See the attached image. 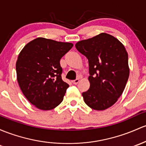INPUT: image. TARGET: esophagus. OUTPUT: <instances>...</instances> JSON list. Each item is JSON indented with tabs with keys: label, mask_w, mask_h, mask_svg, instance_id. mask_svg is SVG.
Segmentation results:
<instances>
[{
	"label": "esophagus",
	"mask_w": 146,
	"mask_h": 146,
	"mask_svg": "<svg viewBox=\"0 0 146 146\" xmlns=\"http://www.w3.org/2000/svg\"><path fill=\"white\" fill-rule=\"evenodd\" d=\"M79 82V79H75V80H74V81H72L73 84H74V85H76V84H77Z\"/></svg>",
	"instance_id": "1"
}]
</instances>
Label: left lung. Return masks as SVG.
Returning <instances> with one entry per match:
<instances>
[{
    "label": "left lung",
    "instance_id": "1",
    "mask_svg": "<svg viewBox=\"0 0 146 146\" xmlns=\"http://www.w3.org/2000/svg\"><path fill=\"white\" fill-rule=\"evenodd\" d=\"M75 46L88 60L90 86L82 93L84 102L94 110H105L116 102L127 82V52L117 39L104 33Z\"/></svg>",
    "mask_w": 146,
    "mask_h": 146
}]
</instances>
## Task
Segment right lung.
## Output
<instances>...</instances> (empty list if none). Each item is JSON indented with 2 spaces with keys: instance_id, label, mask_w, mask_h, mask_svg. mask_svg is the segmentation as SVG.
Wrapping results in <instances>:
<instances>
[{
  "instance_id": "right-lung-1",
  "label": "right lung",
  "mask_w": 146,
  "mask_h": 146,
  "mask_svg": "<svg viewBox=\"0 0 146 146\" xmlns=\"http://www.w3.org/2000/svg\"><path fill=\"white\" fill-rule=\"evenodd\" d=\"M73 44L38 37L28 43L18 56L17 81L24 96L41 110H51L63 100L69 85L62 79L61 58Z\"/></svg>"
}]
</instances>
